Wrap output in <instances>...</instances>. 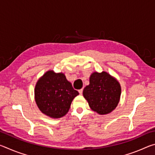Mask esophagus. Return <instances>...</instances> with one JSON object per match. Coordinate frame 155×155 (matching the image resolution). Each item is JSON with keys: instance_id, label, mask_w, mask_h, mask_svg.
<instances>
[{"instance_id": "34e87169", "label": "esophagus", "mask_w": 155, "mask_h": 155, "mask_svg": "<svg viewBox=\"0 0 155 155\" xmlns=\"http://www.w3.org/2000/svg\"><path fill=\"white\" fill-rule=\"evenodd\" d=\"M78 92H79L80 94H83V89H81V90H78Z\"/></svg>"}]
</instances>
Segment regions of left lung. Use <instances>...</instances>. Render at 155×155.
<instances>
[{
	"instance_id": "obj_1",
	"label": "left lung",
	"mask_w": 155,
	"mask_h": 155,
	"mask_svg": "<svg viewBox=\"0 0 155 155\" xmlns=\"http://www.w3.org/2000/svg\"><path fill=\"white\" fill-rule=\"evenodd\" d=\"M83 95L89 106L100 115L110 114L116 108L121 95V86L116 78L108 72H94L90 84L84 88Z\"/></svg>"
}]
</instances>
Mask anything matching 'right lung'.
I'll use <instances>...</instances> for the list:
<instances>
[{"mask_svg": "<svg viewBox=\"0 0 155 155\" xmlns=\"http://www.w3.org/2000/svg\"><path fill=\"white\" fill-rule=\"evenodd\" d=\"M35 101L41 113L51 118H60L69 111L78 92L62 72L48 70L37 82Z\"/></svg>", "mask_w": 155, "mask_h": 155, "instance_id": "obj_1", "label": "right lung"}]
</instances>
